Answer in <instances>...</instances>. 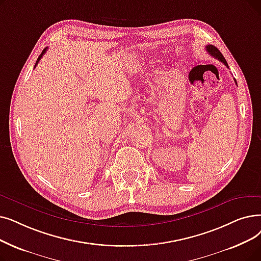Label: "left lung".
<instances>
[{
  "label": "left lung",
  "mask_w": 261,
  "mask_h": 261,
  "mask_svg": "<svg viewBox=\"0 0 261 261\" xmlns=\"http://www.w3.org/2000/svg\"><path fill=\"white\" fill-rule=\"evenodd\" d=\"M206 50H207V52H208L210 55H212V56H213V58L218 59L219 61H221V62H222L226 67L228 68V64H227V62H226V60L224 59L223 54L220 52V50H219L217 47L212 46V44H209V46H206ZM234 82H236V84H237L236 79H234Z\"/></svg>",
  "instance_id": "obj_1"
}]
</instances>
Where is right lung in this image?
I'll list each match as a JSON object with an SVG mask.
<instances>
[{
	"label": "right lung",
	"mask_w": 261,
	"mask_h": 261,
	"mask_svg": "<svg viewBox=\"0 0 261 261\" xmlns=\"http://www.w3.org/2000/svg\"><path fill=\"white\" fill-rule=\"evenodd\" d=\"M47 49H48V48H44V49H43V50H42V52H41V54H40V55H39V58H38V60H37V61H36V64H35V67H36V65H37V64H38V62H39V61H40V60H41V58H42V55H43V54H44V53H46V51H47Z\"/></svg>",
	"instance_id": "right-lung-1"
}]
</instances>
